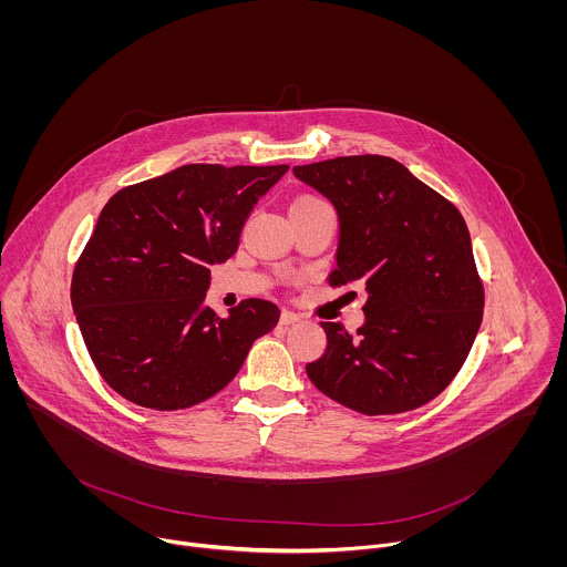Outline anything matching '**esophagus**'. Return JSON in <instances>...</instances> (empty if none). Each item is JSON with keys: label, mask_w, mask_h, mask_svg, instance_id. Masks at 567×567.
I'll list each match as a JSON object with an SVG mask.
<instances>
[{"label": "esophagus", "mask_w": 567, "mask_h": 567, "mask_svg": "<svg viewBox=\"0 0 567 567\" xmlns=\"http://www.w3.org/2000/svg\"><path fill=\"white\" fill-rule=\"evenodd\" d=\"M299 321H301V317L297 312H290V310H284L281 317H279V323L281 324L299 323Z\"/></svg>", "instance_id": "34e87169"}]
</instances>
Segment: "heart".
Instances as JSON below:
<instances>
[{
	"label": "heart",
	"mask_w": 567,
	"mask_h": 567,
	"mask_svg": "<svg viewBox=\"0 0 567 567\" xmlns=\"http://www.w3.org/2000/svg\"><path fill=\"white\" fill-rule=\"evenodd\" d=\"M315 200H321V198H317V196H299V198L295 200V205H303V203H315Z\"/></svg>",
	"instance_id": "1"
}]
</instances>
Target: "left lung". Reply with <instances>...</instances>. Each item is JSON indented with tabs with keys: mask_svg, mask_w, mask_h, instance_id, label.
<instances>
[{
	"mask_svg": "<svg viewBox=\"0 0 567 567\" xmlns=\"http://www.w3.org/2000/svg\"><path fill=\"white\" fill-rule=\"evenodd\" d=\"M331 200L340 236L329 286L367 288L355 336L321 323L327 349L312 384L362 414L427 404L456 378L483 323L485 290L461 212L391 157L292 167Z\"/></svg>",
	"mask_w": 567,
	"mask_h": 567,
	"instance_id": "left-lung-1",
	"label": "left lung"
}]
</instances>
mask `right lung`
Here are the masks:
<instances>
[{
	"mask_svg": "<svg viewBox=\"0 0 567 567\" xmlns=\"http://www.w3.org/2000/svg\"><path fill=\"white\" fill-rule=\"evenodd\" d=\"M288 165L189 163L128 185L104 205L72 277V308L102 380L133 404L178 410L223 391L279 308L205 306L214 264Z\"/></svg>",
	"mask_w": 567,
	"mask_h": 567,
	"instance_id": "add662e5",
	"label": "right lung"
}]
</instances>
